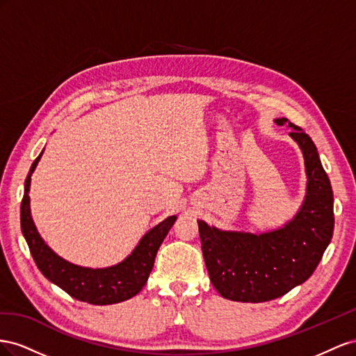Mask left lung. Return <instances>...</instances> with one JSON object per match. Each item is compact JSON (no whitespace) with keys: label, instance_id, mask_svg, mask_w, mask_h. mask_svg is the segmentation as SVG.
I'll return each mask as SVG.
<instances>
[{"label":"left lung","instance_id":"left-lung-1","mask_svg":"<svg viewBox=\"0 0 356 356\" xmlns=\"http://www.w3.org/2000/svg\"><path fill=\"white\" fill-rule=\"evenodd\" d=\"M279 127L302 152L307 185L302 204L282 227L266 232L228 231L198 220L202 257L213 286L223 298L264 302L285 296L316 270L334 231L330 179L312 138L286 118Z\"/></svg>","mask_w":356,"mask_h":356}]
</instances>
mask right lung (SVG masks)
Listing matches in <instances>:
<instances>
[{"mask_svg":"<svg viewBox=\"0 0 356 356\" xmlns=\"http://www.w3.org/2000/svg\"><path fill=\"white\" fill-rule=\"evenodd\" d=\"M43 150L29 168L25 180L22 206H20L22 234L38 270L43 273L47 280L55 283L56 286L79 301L95 304V306H107V304H116L133 298L146 285L161 243L167 237L177 216H168L149 229L140 238L134 250L115 266L89 268L68 262L46 245L31 216L29 186H31V176L43 155Z\"/></svg>","mask_w":356,"mask_h":356,"instance_id":"obj_1","label":"right lung"}]
</instances>
